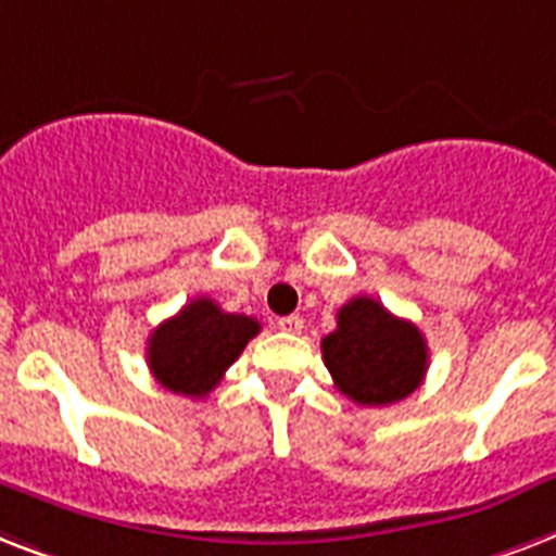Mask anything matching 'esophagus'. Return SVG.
Wrapping results in <instances>:
<instances>
[{
	"label": "esophagus",
	"mask_w": 556,
	"mask_h": 556,
	"mask_svg": "<svg viewBox=\"0 0 556 556\" xmlns=\"http://www.w3.org/2000/svg\"><path fill=\"white\" fill-rule=\"evenodd\" d=\"M278 330H283V333H301V330H304V318L301 316L278 318Z\"/></svg>",
	"instance_id": "34e87169"
}]
</instances>
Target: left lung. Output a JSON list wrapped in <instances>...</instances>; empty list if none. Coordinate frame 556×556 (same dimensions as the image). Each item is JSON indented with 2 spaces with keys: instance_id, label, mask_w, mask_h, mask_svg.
<instances>
[{
  "instance_id": "obj_1",
  "label": "left lung",
  "mask_w": 556,
  "mask_h": 556,
  "mask_svg": "<svg viewBox=\"0 0 556 556\" xmlns=\"http://www.w3.org/2000/svg\"><path fill=\"white\" fill-rule=\"evenodd\" d=\"M321 356L337 389L363 406L408 397L424 382L429 363L424 333L368 295L339 309L337 330L321 339Z\"/></svg>"
}]
</instances>
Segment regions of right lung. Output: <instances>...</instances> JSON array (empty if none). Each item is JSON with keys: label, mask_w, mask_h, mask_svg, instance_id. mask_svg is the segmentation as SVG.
<instances>
[{"label": "right lung", "mask_w": 556, "mask_h": 556, "mask_svg": "<svg viewBox=\"0 0 556 556\" xmlns=\"http://www.w3.org/2000/svg\"><path fill=\"white\" fill-rule=\"evenodd\" d=\"M257 333L261 321L226 313L202 295L150 333L148 365L167 391L205 397Z\"/></svg>", "instance_id": "right-lung-1"}]
</instances>
